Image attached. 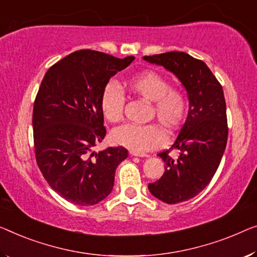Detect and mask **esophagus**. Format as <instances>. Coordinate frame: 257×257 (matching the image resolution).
<instances>
[{
    "instance_id": "esophagus-1",
    "label": "esophagus",
    "mask_w": 257,
    "mask_h": 257,
    "mask_svg": "<svg viewBox=\"0 0 257 257\" xmlns=\"http://www.w3.org/2000/svg\"><path fill=\"white\" fill-rule=\"evenodd\" d=\"M129 153L134 157H149L148 155H145V153H139V152H135V151H130Z\"/></svg>"
}]
</instances>
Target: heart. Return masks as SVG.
Segmentation results:
<instances>
[{"label":"heart","instance_id":"obj_1","mask_svg":"<svg viewBox=\"0 0 257 257\" xmlns=\"http://www.w3.org/2000/svg\"><path fill=\"white\" fill-rule=\"evenodd\" d=\"M133 94L151 102V117H157L170 132L183 123L189 107V99L180 87L171 86L165 76L155 70H145L134 76L127 83ZM100 109L107 121L116 123L123 117L124 95L115 83L106 84L101 92ZM112 140L132 151L144 153L160 148L166 142L162 127L151 123L145 125L124 124L112 133Z\"/></svg>","mask_w":257,"mask_h":257}]
</instances>
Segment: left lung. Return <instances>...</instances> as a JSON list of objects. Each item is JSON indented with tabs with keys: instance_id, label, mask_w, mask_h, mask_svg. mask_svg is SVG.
Instances as JSON below:
<instances>
[{
	"instance_id": "obj_1",
	"label": "left lung",
	"mask_w": 257,
	"mask_h": 257,
	"mask_svg": "<svg viewBox=\"0 0 257 257\" xmlns=\"http://www.w3.org/2000/svg\"><path fill=\"white\" fill-rule=\"evenodd\" d=\"M143 59L173 72L188 93V116L177 141L170 150L158 153L165 172L148 186L158 200L175 204L201 193L219 166L228 135L224 92L208 66L187 53L167 52ZM173 148L179 151L178 159L171 158Z\"/></svg>"
}]
</instances>
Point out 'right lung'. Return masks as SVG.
Segmentation results:
<instances>
[{
  "mask_svg": "<svg viewBox=\"0 0 257 257\" xmlns=\"http://www.w3.org/2000/svg\"><path fill=\"white\" fill-rule=\"evenodd\" d=\"M134 60L80 49L53 64L40 84L32 116L37 164L51 188L76 205L108 196L116 167L128 157L123 147L92 150L106 135L102 89Z\"/></svg>",
  "mask_w": 257,
  "mask_h": 257,
  "instance_id": "add662e5",
  "label": "right lung"
}]
</instances>
